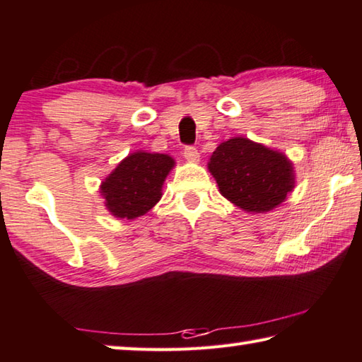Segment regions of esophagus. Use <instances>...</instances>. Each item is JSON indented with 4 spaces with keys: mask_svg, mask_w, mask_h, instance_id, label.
<instances>
[{
    "mask_svg": "<svg viewBox=\"0 0 362 362\" xmlns=\"http://www.w3.org/2000/svg\"><path fill=\"white\" fill-rule=\"evenodd\" d=\"M183 156H185V159L189 163H198L199 161V151L196 150L194 146H185V150H183Z\"/></svg>",
    "mask_w": 362,
    "mask_h": 362,
    "instance_id": "esophagus-1",
    "label": "esophagus"
}]
</instances>
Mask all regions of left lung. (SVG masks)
I'll use <instances>...</instances> for the list:
<instances>
[{
  "instance_id": "1",
  "label": "left lung",
  "mask_w": 362,
  "mask_h": 362,
  "mask_svg": "<svg viewBox=\"0 0 362 362\" xmlns=\"http://www.w3.org/2000/svg\"><path fill=\"white\" fill-rule=\"evenodd\" d=\"M218 192L240 209L265 214L283 204L296 188V170L284 153L247 137L220 144L207 163Z\"/></svg>"
}]
</instances>
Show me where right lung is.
I'll use <instances>...</instances> for the list:
<instances>
[{"label": "right lung", "mask_w": 362, "mask_h": 362, "mask_svg": "<svg viewBox=\"0 0 362 362\" xmlns=\"http://www.w3.org/2000/svg\"><path fill=\"white\" fill-rule=\"evenodd\" d=\"M174 166V158L163 153L139 150L127 155L100 183L107 211L116 218L145 216L161 199L163 185Z\"/></svg>", "instance_id": "add662e5"}]
</instances>
